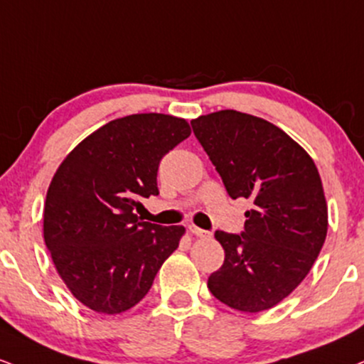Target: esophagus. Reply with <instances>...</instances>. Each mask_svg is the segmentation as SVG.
Masks as SVG:
<instances>
[{"instance_id": "34e87169", "label": "esophagus", "mask_w": 364, "mask_h": 364, "mask_svg": "<svg viewBox=\"0 0 364 364\" xmlns=\"http://www.w3.org/2000/svg\"><path fill=\"white\" fill-rule=\"evenodd\" d=\"M190 232L193 235H196V237H200V239H205V237H210V232L208 230H203V229H198V227L196 225H190Z\"/></svg>"}]
</instances>
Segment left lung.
<instances>
[{
  "mask_svg": "<svg viewBox=\"0 0 364 364\" xmlns=\"http://www.w3.org/2000/svg\"><path fill=\"white\" fill-rule=\"evenodd\" d=\"M230 198L252 200L242 234L217 230L225 251L208 288L240 312L273 309L312 269L327 235L326 195L314 159L264 118L220 110L191 120Z\"/></svg>",
  "mask_w": 364,
  "mask_h": 364,
  "instance_id": "1",
  "label": "left lung"
}]
</instances>
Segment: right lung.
Returning a JSON list of instances; mask_svg holds the SVG:
<instances>
[{"label":"right lung","instance_id":"obj_1","mask_svg":"<svg viewBox=\"0 0 364 364\" xmlns=\"http://www.w3.org/2000/svg\"><path fill=\"white\" fill-rule=\"evenodd\" d=\"M185 118L137 113L108 122L57 168L43 207V240L69 291L98 314L135 307L176 251L183 225L139 220L140 198L159 195L161 159L190 137Z\"/></svg>","mask_w":364,"mask_h":364}]
</instances>
